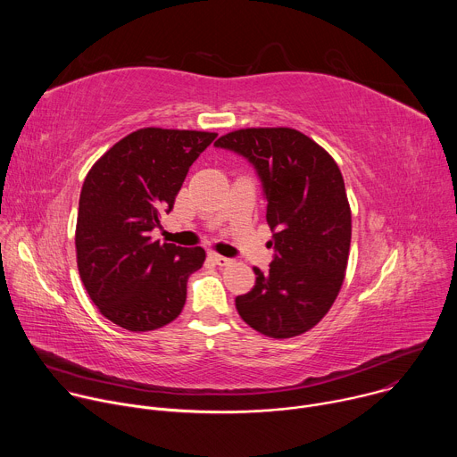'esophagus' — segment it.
Returning a JSON list of instances; mask_svg holds the SVG:
<instances>
[{"label": "esophagus", "mask_w": 457, "mask_h": 457, "mask_svg": "<svg viewBox=\"0 0 457 457\" xmlns=\"http://www.w3.org/2000/svg\"><path fill=\"white\" fill-rule=\"evenodd\" d=\"M208 258L212 260L213 264H217V266H226V264H229V262H231L229 258H226V256H222V254H219V253H213V251H210V253H208Z\"/></svg>", "instance_id": "34e87169"}]
</instances>
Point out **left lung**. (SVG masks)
Listing matches in <instances>:
<instances>
[{"label": "left lung", "instance_id": "1", "mask_svg": "<svg viewBox=\"0 0 457 457\" xmlns=\"http://www.w3.org/2000/svg\"><path fill=\"white\" fill-rule=\"evenodd\" d=\"M217 148L242 155L262 182L275 249L270 271L253 268L240 318L271 338L298 337L328 314L345 278L351 208L335 159L293 128H245Z\"/></svg>", "mask_w": 457, "mask_h": 457}]
</instances>
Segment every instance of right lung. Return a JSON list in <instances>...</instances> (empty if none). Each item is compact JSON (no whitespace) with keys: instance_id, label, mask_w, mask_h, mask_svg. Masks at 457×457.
Returning a JSON list of instances; mask_svg holds the SVG:
<instances>
[{"instance_id":"add662e5","label":"right lung","mask_w":457,"mask_h":457,"mask_svg":"<svg viewBox=\"0 0 457 457\" xmlns=\"http://www.w3.org/2000/svg\"><path fill=\"white\" fill-rule=\"evenodd\" d=\"M217 134L143 128L113 145L88 171L76 228L81 280L101 314L134 333L173 321L203 247L152 238L173 210L189 166Z\"/></svg>"}]
</instances>
